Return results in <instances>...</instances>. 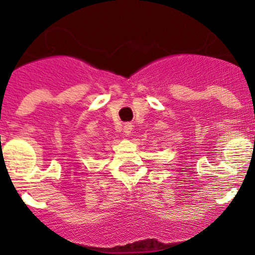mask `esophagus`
Here are the masks:
<instances>
[{
  "instance_id": "esophagus-1",
  "label": "esophagus",
  "mask_w": 255,
  "mask_h": 255,
  "mask_svg": "<svg viewBox=\"0 0 255 255\" xmlns=\"http://www.w3.org/2000/svg\"><path fill=\"white\" fill-rule=\"evenodd\" d=\"M132 130H133L132 123H125V126H123V132H125L127 135H129L130 133H132Z\"/></svg>"
}]
</instances>
